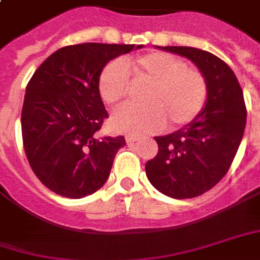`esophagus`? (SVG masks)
Listing matches in <instances>:
<instances>
[{
	"instance_id": "1",
	"label": "esophagus",
	"mask_w": 260,
	"mask_h": 260,
	"mask_svg": "<svg viewBox=\"0 0 260 260\" xmlns=\"http://www.w3.org/2000/svg\"><path fill=\"white\" fill-rule=\"evenodd\" d=\"M125 141H126L128 145H131V143H135L138 142V141H141V138L138 135H126L125 136Z\"/></svg>"
}]
</instances>
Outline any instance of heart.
<instances>
[{"label": "heart", "instance_id": "b5f03b06", "mask_svg": "<svg viewBox=\"0 0 260 260\" xmlns=\"http://www.w3.org/2000/svg\"><path fill=\"white\" fill-rule=\"evenodd\" d=\"M149 81L143 105H124L112 112L111 126L118 132L143 135L184 126L199 117L208 97L206 77L184 60L165 52L108 63L99 77V92L105 104L115 105L128 95L131 83Z\"/></svg>", "mask_w": 260, "mask_h": 260}]
</instances>
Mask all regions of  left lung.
<instances>
[{
  "label": "left lung",
  "instance_id": "obj_1",
  "mask_svg": "<svg viewBox=\"0 0 260 260\" xmlns=\"http://www.w3.org/2000/svg\"><path fill=\"white\" fill-rule=\"evenodd\" d=\"M193 61L206 77L208 97L200 115L181 129L156 136L157 155L146 161V176L172 199H193L211 190L231 168L246 124L242 88L231 67L215 54L165 46Z\"/></svg>",
  "mask_w": 260,
  "mask_h": 260
}]
</instances>
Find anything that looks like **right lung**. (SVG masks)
Instances as JSON below:
<instances>
[{"label": "right lung", "mask_w": 260, "mask_h": 260, "mask_svg": "<svg viewBox=\"0 0 260 260\" xmlns=\"http://www.w3.org/2000/svg\"><path fill=\"white\" fill-rule=\"evenodd\" d=\"M141 48L64 46L29 80L21 115L23 149L36 177L53 193L83 199L104 186L125 138L95 135L108 118L99 92L100 73L117 56Z\"/></svg>", "instance_id": "add662e5"}]
</instances>
